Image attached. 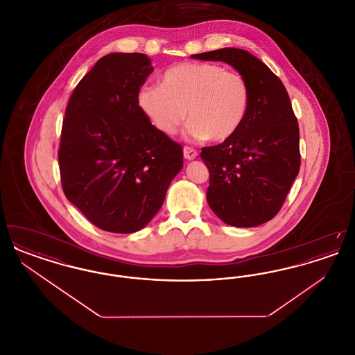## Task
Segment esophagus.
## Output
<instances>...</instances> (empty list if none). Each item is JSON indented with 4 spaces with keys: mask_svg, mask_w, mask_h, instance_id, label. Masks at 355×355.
Segmentation results:
<instances>
[{
    "mask_svg": "<svg viewBox=\"0 0 355 355\" xmlns=\"http://www.w3.org/2000/svg\"><path fill=\"white\" fill-rule=\"evenodd\" d=\"M197 152L193 149V148H189V146H185L184 148V157H185L186 159H189V161H191V159H194V158H197Z\"/></svg>",
    "mask_w": 355,
    "mask_h": 355,
    "instance_id": "obj_1",
    "label": "esophagus"
}]
</instances>
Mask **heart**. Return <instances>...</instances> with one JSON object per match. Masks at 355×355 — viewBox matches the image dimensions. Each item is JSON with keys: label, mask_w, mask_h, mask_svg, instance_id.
<instances>
[{"label": "heart", "mask_w": 355, "mask_h": 355, "mask_svg": "<svg viewBox=\"0 0 355 355\" xmlns=\"http://www.w3.org/2000/svg\"><path fill=\"white\" fill-rule=\"evenodd\" d=\"M138 103L166 135L177 132L187 110L190 138L222 142L236 135L246 119L250 92L238 73L216 64L184 62L164 73L162 85L142 86Z\"/></svg>", "instance_id": "obj_1"}]
</instances>
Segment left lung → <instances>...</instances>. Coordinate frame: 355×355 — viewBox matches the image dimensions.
<instances>
[{
  "label": "left lung",
  "mask_w": 355,
  "mask_h": 355,
  "mask_svg": "<svg viewBox=\"0 0 355 355\" xmlns=\"http://www.w3.org/2000/svg\"><path fill=\"white\" fill-rule=\"evenodd\" d=\"M191 57L229 64L250 92L249 110L239 130L201 152L210 174L207 203L230 226L262 225L281 210L301 165L300 128L287 90L248 51L223 48Z\"/></svg>",
  "instance_id": "1"
}]
</instances>
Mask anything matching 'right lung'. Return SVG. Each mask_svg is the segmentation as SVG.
Listing matches in <instances>:
<instances>
[{"instance_id": "obj_1", "label": "right lung", "mask_w": 355, "mask_h": 355, "mask_svg": "<svg viewBox=\"0 0 355 355\" xmlns=\"http://www.w3.org/2000/svg\"><path fill=\"white\" fill-rule=\"evenodd\" d=\"M142 53H110L76 86L62 122L58 162L64 193L105 232L145 227L184 166L181 145L138 103L153 73Z\"/></svg>"}]
</instances>
